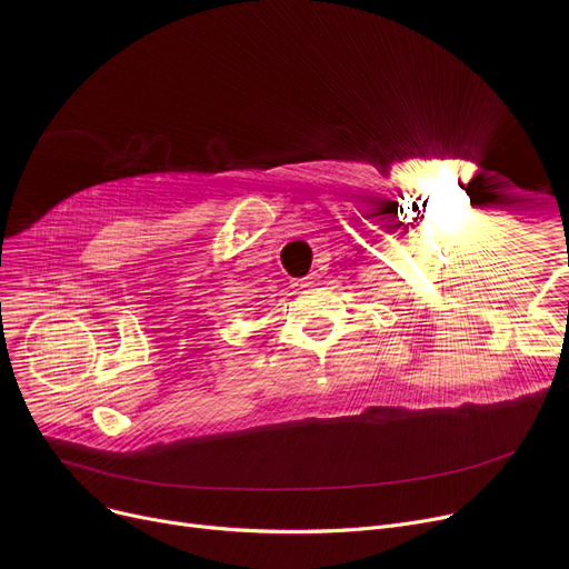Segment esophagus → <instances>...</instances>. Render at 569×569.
<instances>
[{"label":"esophagus","mask_w":569,"mask_h":569,"mask_svg":"<svg viewBox=\"0 0 569 569\" xmlns=\"http://www.w3.org/2000/svg\"><path fill=\"white\" fill-rule=\"evenodd\" d=\"M295 286H297V288H302V290H311V288H316V286H318V274H309L307 279L297 281Z\"/></svg>","instance_id":"1"}]
</instances>
